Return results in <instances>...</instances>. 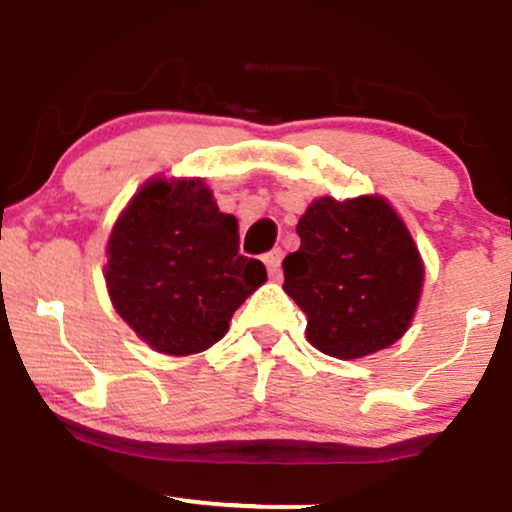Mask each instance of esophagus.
Instances as JSON below:
<instances>
[{"label": "esophagus", "instance_id": "obj_1", "mask_svg": "<svg viewBox=\"0 0 512 512\" xmlns=\"http://www.w3.org/2000/svg\"><path fill=\"white\" fill-rule=\"evenodd\" d=\"M263 263H266L270 278H280V263H282V249H273L263 256Z\"/></svg>", "mask_w": 512, "mask_h": 512}]
</instances>
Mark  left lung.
Listing matches in <instances>:
<instances>
[{
  "label": "left lung",
  "instance_id": "left-lung-1",
  "mask_svg": "<svg viewBox=\"0 0 512 512\" xmlns=\"http://www.w3.org/2000/svg\"><path fill=\"white\" fill-rule=\"evenodd\" d=\"M282 261L285 292L306 314V338L323 354L357 359L405 335L422 294L424 266L410 232L378 196H323L297 225Z\"/></svg>",
  "mask_w": 512,
  "mask_h": 512
}]
</instances>
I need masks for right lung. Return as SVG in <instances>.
I'll return each instance as SVG.
<instances>
[{"mask_svg":"<svg viewBox=\"0 0 512 512\" xmlns=\"http://www.w3.org/2000/svg\"><path fill=\"white\" fill-rule=\"evenodd\" d=\"M107 256L117 314L174 357L215 345L268 278L261 261L239 256L237 218L220 213L201 179L143 186L114 222Z\"/></svg>","mask_w":512,"mask_h":512,"instance_id":"1","label":"right lung"}]
</instances>
